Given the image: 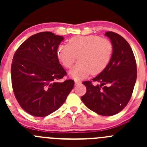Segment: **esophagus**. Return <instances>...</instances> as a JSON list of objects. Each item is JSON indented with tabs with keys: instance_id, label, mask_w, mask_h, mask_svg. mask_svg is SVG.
Instances as JSON below:
<instances>
[{
	"instance_id": "esophagus-1",
	"label": "esophagus",
	"mask_w": 147,
	"mask_h": 147,
	"mask_svg": "<svg viewBox=\"0 0 147 147\" xmlns=\"http://www.w3.org/2000/svg\"><path fill=\"white\" fill-rule=\"evenodd\" d=\"M75 85H79V84H81V82L80 81H79V80H75Z\"/></svg>"
}]
</instances>
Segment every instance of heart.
I'll return each instance as SVG.
<instances>
[{
	"mask_svg": "<svg viewBox=\"0 0 147 147\" xmlns=\"http://www.w3.org/2000/svg\"><path fill=\"white\" fill-rule=\"evenodd\" d=\"M113 51V47L109 39L88 35L72 37L67 45H59L57 55L66 68H71L77 58L79 61L69 74L72 78L81 79L90 73H101L109 65Z\"/></svg>",
	"mask_w": 147,
	"mask_h": 147,
	"instance_id": "1",
	"label": "heart"
}]
</instances>
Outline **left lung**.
<instances>
[{"label": "left lung", "mask_w": 147, "mask_h": 147, "mask_svg": "<svg viewBox=\"0 0 147 147\" xmlns=\"http://www.w3.org/2000/svg\"><path fill=\"white\" fill-rule=\"evenodd\" d=\"M105 35L110 38L113 51L109 65L92 79L94 86L86 81V92L81 97L84 104L96 113L111 116L120 112L129 103L137 78V65L132 49L122 36L113 32Z\"/></svg>", "instance_id": "obj_1"}]
</instances>
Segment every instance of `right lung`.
<instances>
[{
  "mask_svg": "<svg viewBox=\"0 0 147 147\" xmlns=\"http://www.w3.org/2000/svg\"><path fill=\"white\" fill-rule=\"evenodd\" d=\"M63 37L50 32L31 36L15 52L11 67L16 99L28 113L45 117L65 102L74 86L72 79L57 82L66 75L57 50Z\"/></svg>",
  "mask_w": 147,
  "mask_h": 147,
  "instance_id": "1",
  "label": "right lung"
}]
</instances>
